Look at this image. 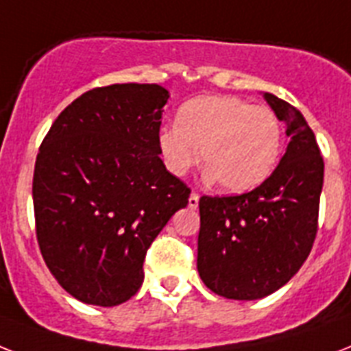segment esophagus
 Here are the masks:
<instances>
[{"mask_svg": "<svg viewBox=\"0 0 351 351\" xmlns=\"http://www.w3.org/2000/svg\"><path fill=\"white\" fill-rule=\"evenodd\" d=\"M198 202H200V195H198V193H191V196H189L191 209H196V207H198Z\"/></svg>", "mask_w": 351, "mask_h": 351, "instance_id": "1", "label": "esophagus"}]
</instances>
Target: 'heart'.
Wrapping results in <instances>:
<instances>
[{
	"label": "heart",
	"instance_id": "b5f03b06",
	"mask_svg": "<svg viewBox=\"0 0 351 351\" xmlns=\"http://www.w3.org/2000/svg\"><path fill=\"white\" fill-rule=\"evenodd\" d=\"M281 144L283 128L274 111L234 95L185 102L176 124L162 126L156 135L171 175H185L202 156L209 176L225 193H245L263 184L278 164Z\"/></svg>",
	"mask_w": 351,
	"mask_h": 351
}]
</instances>
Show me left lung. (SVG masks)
Wrapping results in <instances>:
<instances>
[{
  "label": "left lung",
  "instance_id": "obj_1",
  "mask_svg": "<svg viewBox=\"0 0 351 351\" xmlns=\"http://www.w3.org/2000/svg\"><path fill=\"white\" fill-rule=\"evenodd\" d=\"M263 97L290 136L279 166L249 193L200 198L198 272L215 294L238 301L289 283L317 234L324 162L314 131L298 108Z\"/></svg>",
  "mask_w": 351,
  "mask_h": 351
}]
</instances>
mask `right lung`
Here are the masks:
<instances>
[{
  "instance_id": "right-lung-1",
  "label": "right lung",
  "mask_w": 351,
  "mask_h": 351,
  "mask_svg": "<svg viewBox=\"0 0 351 351\" xmlns=\"http://www.w3.org/2000/svg\"><path fill=\"white\" fill-rule=\"evenodd\" d=\"M169 92L111 84L82 93L43 138L32 196L43 259L68 294L117 306L144 281L158 232L189 202L156 146Z\"/></svg>"
}]
</instances>
